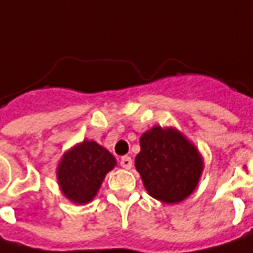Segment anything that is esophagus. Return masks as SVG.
Returning <instances> with one entry per match:
<instances>
[{
	"label": "esophagus",
	"mask_w": 253,
	"mask_h": 253,
	"mask_svg": "<svg viewBox=\"0 0 253 253\" xmlns=\"http://www.w3.org/2000/svg\"><path fill=\"white\" fill-rule=\"evenodd\" d=\"M120 166H122L123 169H126V170H130V169L133 167V160L130 159L128 156H123V157L120 159Z\"/></svg>",
	"instance_id": "34e87169"
}]
</instances>
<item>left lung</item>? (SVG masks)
Segmentation results:
<instances>
[{
	"mask_svg": "<svg viewBox=\"0 0 253 253\" xmlns=\"http://www.w3.org/2000/svg\"><path fill=\"white\" fill-rule=\"evenodd\" d=\"M136 169L148 194L163 203L185 200L197 188L204 169L197 147L177 128L154 126L140 137Z\"/></svg>",
	"mask_w": 253,
	"mask_h": 253,
	"instance_id": "obj_1",
	"label": "left lung"
}]
</instances>
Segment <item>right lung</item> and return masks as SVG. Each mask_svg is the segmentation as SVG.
<instances>
[{
  "instance_id": "1",
  "label": "right lung",
  "mask_w": 253,
  "mask_h": 253,
  "mask_svg": "<svg viewBox=\"0 0 253 253\" xmlns=\"http://www.w3.org/2000/svg\"><path fill=\"white\" fill-rule=\"evenodd\" d=\"M115 166L113 154L93 140L76 144L63 154L56 170L63 195L79 205L90 203Z\"/></svg>"
}]
</instances>
